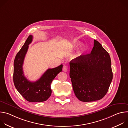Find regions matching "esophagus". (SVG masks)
<instances>
[{"instance_id":"obj_1","label":"esophagus","mask_w":128,"mask_h":128,"mask_svg":"<svg viewBox=\"0 0 128 128\" xmlns=\"http://www.w3.org/2000/svg\"><path fill=\"white\" fill-rule=\"evenodd\" d=\"M63 70L64 71V72H67V70H68V67L66 65H64L63 67Z\"/></svg>"}]
</instances>
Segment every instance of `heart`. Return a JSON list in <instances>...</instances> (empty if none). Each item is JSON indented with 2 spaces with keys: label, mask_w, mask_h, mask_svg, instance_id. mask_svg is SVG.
Segmentation results:
<instances>
[{
  "label": "heart",
  "mask_w": 128,
  "mask_h": 128,
  "mask_svg": "<svg viewBox=\"0 0 128 128\" xmlns=\"http://www.w3.org/2000/svg\"><path fill=\"white\" fill-rule=\"evenodd\" d=\"M79 44H79L78 42H75V43H74V46H78V45Z\"/></svg>",
  "instance_id": "heart-1"
}]
</instances>
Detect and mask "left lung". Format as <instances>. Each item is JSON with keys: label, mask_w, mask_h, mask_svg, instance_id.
Here are the masks:
<instances>
[{"label": "left lung", "mask_w": 128, "mask_h": 128, "mask_svg": "<svg viewBox=\"0 0 128 128\" xmlns=\"http://www.w3.org/2000/svg\"><path fill=\"white\" fill-rule=\"evenodd\" d=\"M69 64L70 78L78 100L92 102L105 96L113 74L110 56L98 41L94 40L90 54L72 60Z\"/></svg>", "instance_id": "obj_1"}]
</instances>
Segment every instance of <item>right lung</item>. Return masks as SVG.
<instances>
[{
  "label": "right lung",
  "instance_id": "add662e5",
  "mask_svg": "<svg viewBox=\"0 0 128 128\" xmlns=\"http://www.w3.org/2000/svg\"><path fill=\"white\" fill-rule=\"evenodd\" d=\"M33 36L30 35L24 44L16 54L14 63L13 80L14 86L19 93L28 101L40 102L45 101L50 96V84L52 80L62 71L63 65L48 69L41 78L34 82L28 80L24 76L23 65Z\"/></svg>",
  "mask_w": 128,
  "mask_h": 128
}]
</instances>
